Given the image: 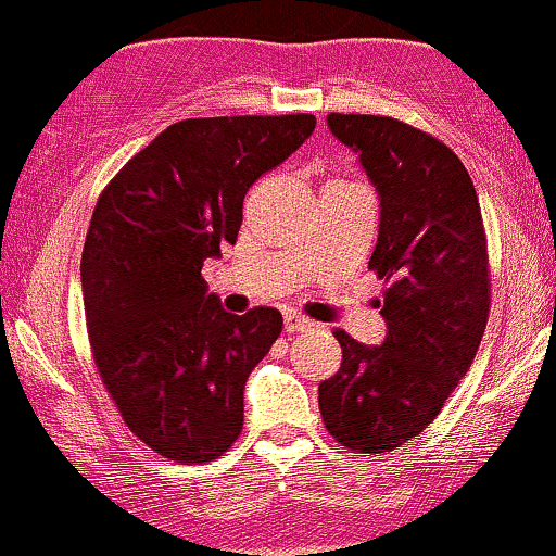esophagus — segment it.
<instances>
[{
	"mask_svg": "<svg viewBox=\"0 0 556 556\" xmlns=\"http://www.w3.org/2000/svg\"><path fill=\"white\" fill-rule=\"evenodd\" d=\"M313 323L300 313H285V330L287 333H302V330H311Z\"/></svg>",
	"mask_w": 556,
	"mask_h": 556,
	"instance_id": "34e87169",
	"label": "esophagus"
}]
</instances>
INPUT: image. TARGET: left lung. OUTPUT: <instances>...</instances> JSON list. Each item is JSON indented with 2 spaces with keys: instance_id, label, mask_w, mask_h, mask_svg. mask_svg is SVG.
<instances>
[{
  "instance_id": "8db88e82",
  "label": "left lung",
  "mask_w": 556,
  "mask_h": 556,
  "mask_svg": "<svg viewBox=\"0 0 556 556\" xmlns=\"http://www.w3.org/2000/svg\"><path fill=\"white\" fill-rule=\"evenodd\" d=\"M379 192L369 269L384 290L382 346L336 328L341 367L318 388L328 433L356 454L395 452L418 435L472 367L490 315L480 200L459 156L395 117L328 115Z\"/></svg>"
}]
</instances>
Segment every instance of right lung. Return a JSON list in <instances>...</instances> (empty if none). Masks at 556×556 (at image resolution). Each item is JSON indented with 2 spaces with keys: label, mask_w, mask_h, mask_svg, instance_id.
I'll return each instance as SVG.
<instances>
[{
  "label": "right lung",
  "mask_w": 556,
  "mask_h": 556,
  "mask_svg": "<svg viewBox=\"0 0 556 556\" xmlns=\"http://www.w3.org/2000/svg\"><path fill=\"white\" fill-rule=\"evenodd\" d=\"M313 128L307 112L174 123L97 200L81 254L91 356L125 426L168 462H213L241 435L245 379L282 313H226L202 264L236 243L249 187Z\"/></svg>",
  "instance_id": "1"
}]
</instances>
